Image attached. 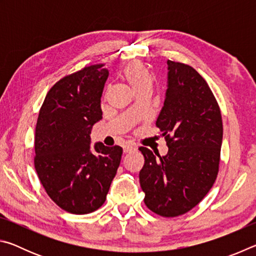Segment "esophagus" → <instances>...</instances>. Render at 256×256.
<instances>
[{
  "instance_id": "34e87169",
  "label": "esophagus",
  "mask_w": 256,
  "mask_h": 256,
  "mask_svg": "<svg viewBox=\"0 0 256 256\" xmlns=\"http://www.w3.org/2000/svg\"><path fill=\"white\" fill-rule=\"evenodd\" d=\"M136 146H132V144H128L124 146V154H128V152H132V151H136Z\"/></svg>"
}]
</instances>
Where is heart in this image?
Returning a JSON list of instances; mask_svg holds the SVG:
<instances>
[{
	"instance_id": "1",
	"label": "heart",
	"mask_w": 256,
	"mask_h": 256,
	"mask_svg": "<svg viewBox=\"0 0 256 256\" xmlns=\"http://www.w3.org/2000/svg\"><path fill=\"white\" fill-rule=\"evenodd\" d=\"M123 78L136 92L152 86V76L144 64L138 62L128 63L123 70Z\"/></svg>"
}]
</instances>
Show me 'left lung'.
Wrapping results in <instances>:
<instances>
[{
	"label": "left lung",
	"mask_w": 256,
	"mask_h": 256,
	"mask_svg": "<svg viewBox=\"0 0 256 256\" xmlns=\"http://www.w3.org/2000/svg\"><path fill=\"white\" fill-rule=\"evenodd\" d=\"M167 90L156 125L168 152L140 146L144 203L162 216L184 214L201 202L219 170L222 112L206 80L192 66L167 60Z\"/></svg>",
	"instance_id": "obj_1"
}]
</instances>
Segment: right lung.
Here are the masks:
<instances>
[{
  "instance_id": "obj_1",
  "label": "right lung",
  "mask_w": 256,
  "mask_h": 256,
  "mask_svg": "<svg viewBox=\"0 0 256 256\" xmlns=\"http://www.w3.org/2000/svg\"><path fill=\"white\" fill-rule=\"evenodd\" d=\"M102 66H86L56 82L37 120L38 178L52 200L70 214H90L104 204L123 154L120 146H90L92 126L102 118L100 99L110 74Z\"/></svg>"
}]
</instances>
